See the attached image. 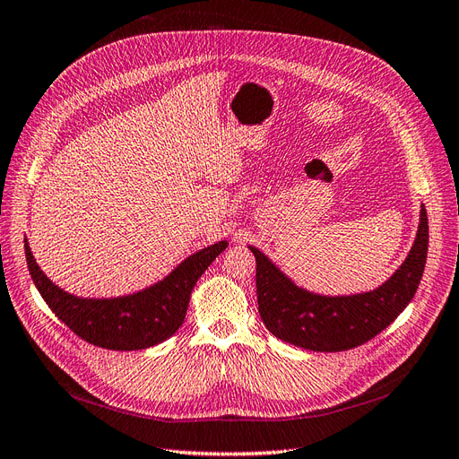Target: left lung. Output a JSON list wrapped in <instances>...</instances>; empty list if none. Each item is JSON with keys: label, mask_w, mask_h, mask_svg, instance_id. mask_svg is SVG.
<instances>
[{"label": "left lung", "mask_w": 459, "mask_h": 459, "mask_svg": "<svg viewBox=\"0 0 459 459\" xmlns=\"http://www.w3.org/2000/svg\"><path fill=\"white\" fill-rule=\"evenodd\" d=\"M429 247V219L421 205L417 237L403 264L371 292L321 296L296 286L250 246L255 255V286L261 321L284 342L313 351H344L361 346L394 321L421 282Z\"/></svg>", "instance_id": "obj_1"}]
</instances>
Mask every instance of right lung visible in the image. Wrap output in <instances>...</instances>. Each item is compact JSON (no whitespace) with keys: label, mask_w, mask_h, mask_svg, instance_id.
Masks as SVG:
<instances>
[{"label":"right lung","mask_w":459,"mask_h":459,"mask_svg":"<svg viewBox=\"0 0 459 459\" xmlns=\"http://www.w3.org/2000/svg\"><path fill=\"white\" fill-rule=\"evenodd\" d=\"M229 242L192 254L153 286L119 298H78L61 290L38 267L24 240L26 265L49 309L86 342L106 350H143L173 336L186 317L194 284Z\"/></svg>","instance_id":"1"}]
</instances>
